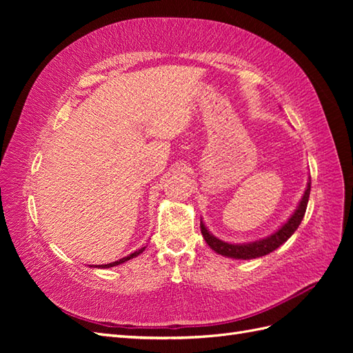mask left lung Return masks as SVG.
<instances>
[{"label":"left lung","mask_w":353,"mask_h":353,"mask_svg":"<svg viewBox=\"0 0 353 353\" xmlns=\"http://www.w3.org/2000/svg\"><path fill=\"white\" fill-rule=\"evenodd\" d=\"M309 193H311V183H307L306 191L301 200V205L297 206L292 218L288 219L279 231L263 240L249 243V244H230V243L218 240L216 237H213L212 234L206 230L205 223L200 222L201 234L203 237H205L206 243L210 245V249H213L222 256H228V258H234V259H253V258H259V256H265L274 252L275 249H279L283 243H285L292 237V234L297 230V227L301 225L306 212Z\"/></svg>","instance_id":"1"}]
</instances>
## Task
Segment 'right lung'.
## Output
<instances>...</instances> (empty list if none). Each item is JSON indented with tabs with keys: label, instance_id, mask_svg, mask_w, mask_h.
<instances>
[{
	"label": "right lung",
	"instance_id": "obj_1",
	"mask_svg": "<svg viewBox=\"0 0 353 353\" xmlns=\"http://www.w3.org/2000/svg\"><path fill=\"white\" fill-rule=\"evenodd\" d=\"M144 249H145V248L140 249V250H138V252H134V253H131L130 256H126V258H122V259L116 261V262H112V263H108V265H97V266H99V268H112V266H116V265L123 263V262H126V261H130V259L135 258V256H138V254H140V253H143V252H144Z\"/></svg>",
	"mask_w": 353,
	"mask_h": 353
}]
</instances>
